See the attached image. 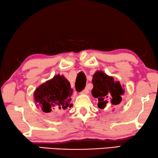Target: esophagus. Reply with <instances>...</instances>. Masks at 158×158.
<instances>
[{"label":"esophagus","instance_id":"34e87169","mask_svg":"<svg viewBox=\"0 0 158 158\" xmlns=\"http://www.w3.org/2000/svg\"><path fill=\"white\" fill-rule=\"evenodd\" d=\"M82 94H88L89 93V89L87 88H85L83 90H82Z\"/></svg>","mask_w":158,"mask_h":158}]
</instances>
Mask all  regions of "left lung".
Returning <instances> with one entry per match:
<instances>
[{
  "label": "left lung",
  "instance_id": "left-lung-1",
  "mask_svg": "<svg viewBox=\"0 0 158 158\" xmlns=\"http://www.w3.org/2000/svg\"><path fill=\"white\" fill-rule=\"evenodd\" d=\"M92 83V96L98 99V107L101 109L106 107L109 101L112 105H118L121 102L124 89L119 81H115L113 77L102 71H97L93 76Z\"/></svg>",
  "mask_w": 158,
  "mask_h": 158
}]
</instances>
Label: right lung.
<instances>
[{
  "label": "right lung",
  "mask_w": 158,
  "mask_h": 158,
  "mask_svg": "<svg viewBox=\"0 0 158 158\" xmlns=\"http://www.w3.org/2000/svg\"><path fill=\"white\" fill-rule=\"evenodd\" d=\"M72 93L70 82L64 76L56 75L35 89L34 99L43 112L50 113L72 107Z\"/></svg>",
  "instance_id": "add662e5"
}]
</instances>
